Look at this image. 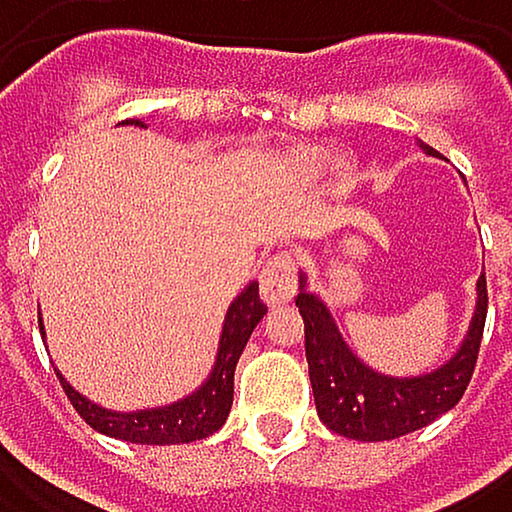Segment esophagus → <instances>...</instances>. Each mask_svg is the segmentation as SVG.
Returning <instances> with one entry per match:
<instances>
[{
  "label": "esophagus",
  "mask_w": 512,
  "mask_h": 512,
  "mask_svg": "<svg viewBox=\"0 0 512 512\" xmlns=\"http://www.w3.org/2000/svg\"><path fill=\"white\" fill-rule=\"evenodd\" d=\"M259 290L268 308H284L296 293V259L290 253L271 256L259 274Z\"/></svg>",
  "instance_id": "1"
}]
</instances>
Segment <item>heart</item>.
Masks as SVG:
<instances>
[{"label": "heart", "instance_id": "obj_1", "mask_svg": "<svg viewBox=\"0 0 512 512\" xmlns=\"http://www.w3.org/2000/svg\"><path fill=\"white\" fill-rule=\"evenodd\" d=\"M302 167H305V170H314V167H320V158H317V155H305Z\"/></svg>", "mask_w": 512, "mask_h": 512}]
</instances>
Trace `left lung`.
Returning a JSON list of instances; mask_svg holds the SVG:
<instances>
[{"mask_svg":"<svg viewBox=\"0 0 512 512\" xmlns=\"http://www.w3.org/2000/svg\"><path fill=\"white\" fill-rule=\"evenodd\" d=\"M421 149L433 155L430 146L421 143ZM296 308L305 320V357L320 421L332 433H339V437L381 443L421 430L452 406H458L479 357L485 311H489V290H485L482 271L476 280V311L461 348L443 366L412 378L381 375L369 369L348 348L320 296L308 293L305 271L299 274Z\"/></svg>","mask_w":512,"mask_h":512,"instance_id":"obj_1","label":"left lung"}]
</instances>
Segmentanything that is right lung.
Here are the masks:
<instances>
[{
  "instance_id": "right-lung-1",
  "label": "right lung",
  "mask_w": 512,
  "mask_h": 512,
  "mask_svg": "<svg viewBox=\"0 0 512 512\" xmlns=\"http://www.w3.org/2000/svg\"><path fill=\"white\" fill-rule=\"evenodd\" d=\"M124 124L143 127V121H134V118ZM265 311L268 308L259 299V284H250L225 311L213 372L207 375V381L195 394H189L186 400H176L170 406L140 409V412H112V409H103V406L91 403L88 397H82L60 372H57V378H60L69 403L75 406V412H79L94 430L106 433V437H115L124 443H140V446L195 443V440H204L210 433H216L225 424L228 412H232L235 366L250 342V332L256 329V323L262 320Z\"/></svg>"
}]
</instances>
